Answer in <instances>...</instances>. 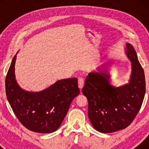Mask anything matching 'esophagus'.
Listing matches in <instances>:
<instances>
[{
	"label": "esophagus",
	"mask_w": 149,
	"mask_h": 149,
	"mask_svg": "<svg viewBox=\"0 0 149 149\" xmlns=\"http://www.w3.org/2000/svg\"><path fill=\"white\" fill-rule=\"evenodd\" d=\"M83 84H84V81H83V79L82 77H79L78 79V85L79 89H81L83 87Z\"/></svg>",
	"instance_id": "obj_1"
}]
</instances>
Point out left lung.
<instances>
[{
    "instance_id": "8db88e82",
    "label": "left lung",
    "mask_w": 149,
    "mask_h": 149,
    "mask_svg": "<svg viewBox=\"0 0 149 149\" xmlns=\"http://www.w3.org/2000/svg\"><path fill=\"white\" fill-rule=\"evenodd\" d=\"M126 54L132 62L129 83L113 86L109 83L110 74L102 68L104 70L89 73L82 89L88 100L91 123L102 133H112L128 127L143 102L146 91L144 70L131 44L126 43Z\"/></svg>"
}]
</instances>
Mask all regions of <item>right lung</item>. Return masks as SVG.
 Here are the masks:
<instances>
[{"label":"right lung","instance_id":"right-lung-1","mask_svg":"<svg viewBox=\"0 0 149 149\" xmlns=\"http://www.w3.org/2000/svg\"><path fill=\"white\" fill-rule=\"evenodd\" d=\"M16 55L5 79L6 95L18 120L30 131L52 133L62 124L71 102L80 93L77 78L56 81L39 92H30L18 85L15 77Z\"/></svg>","mask_w":149,"mask_h":149}]
</instances>
